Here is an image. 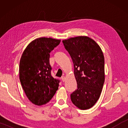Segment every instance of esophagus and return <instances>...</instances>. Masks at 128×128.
Here are the masks:
<instances>
[{"label": "esophagus", "mask_w": 128, "mask_h": 128, "mask_svg": "<svg viewBox=\"0 0 128 128\" xmlns=\"http://www.w3.org/2000/svg\"><path fill=\"white\" fill-rule=\"evenodd\" d=\"M61 79H62V82H64L65 81V77L64 76H62V78H61Z\"/></svg>", "instance_id": "obj_1"}]
</instances>
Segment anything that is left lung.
Segmentation results:
<instances>
[{
	"instance_id": "1",
	"label": "left lung",
	"mask_w": 128,
	"mask_h": 128,
	"mask_svg": "<svg viewBox=\"0 0 128 128\" xmlns=\"http://www.w3.org/2000/svg\"><path fill=\"white\" fill-rule=\"evenodd\" d=\"M73 65L78 88L70 94L73 104L87 110L96 104L105 80L104 57L98 45L92 38L79 36L63 40Z\"/></svg>"
}]
</instances>
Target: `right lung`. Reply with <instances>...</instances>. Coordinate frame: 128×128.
<instances>
[{"label":"right lung","instance_id":"1","mask_svg":"<svg viewBox=\"0 0 128 128\" xmlns=\"http://www.w3.org/2000/svg\"><path fill=\"white\" fill-rule=\"evenodd\" d=\"M60 42L51 38H37L28 45L21 57V84L29 100L36 106L48 102L58 89L60 80L51 75L50 54Z\"/></svg>","mask_w":128,"mask_h":128}]
</instances>
